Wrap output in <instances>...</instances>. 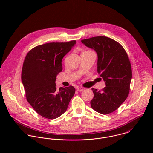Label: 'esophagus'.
Returning <instances> with one entry per match:
<instances>
[{
    "label": "esophagus",
    "instance_id": "obj_1",
    "mask_svg": "<svg viewBox=\"0 0 153 153\" xmlns=\"http://www.w3.org/2000/svg\"><path fill=\"white\" fill-rule=\"evenodd\" d=\"M84 90V88H82V87H79V88H77V91H83Z\"/></svg>",
    "mask_w": 153,
    "mask_h": 153
}]
</instances>
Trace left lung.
<instances>
[{"instance_id":"obj_1","label":"left lung","mask_w":153,"mask_h":153,"mask_svg":"<svg viewBox=\"0 0 153 153\" xmlns=\"http://www.w3.org/2000/svg\"><path fill=\"white\" fill-rule=\"evenodd\" d=\"M81 42L97 53V73L106 85L102 91L92 88L91 108L102 114L111 113L124 102L129 92L132 70L127 53L119 43L105 36Z\"/></svg>"}]
</instances>
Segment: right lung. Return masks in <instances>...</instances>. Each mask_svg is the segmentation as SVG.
<instances>
[{"label": "right lung", "instance_id": "right-lung-1", "mask_svg": "<svg viewBox=\"0 0 153 153\" xmlns=\"http://www.w3.org/2000/svg\"><path fill=\"white\" fill-rule=\"evenodd\" d=\"M51 42L38 45L27 54L21 79L27 100L42 117L54 119L66 111L75 93L73 86L57 89V75L62 71V60L76 44Z\"/></svg>", "mask_w": 153, "mask_h": 153}]
</instances>
